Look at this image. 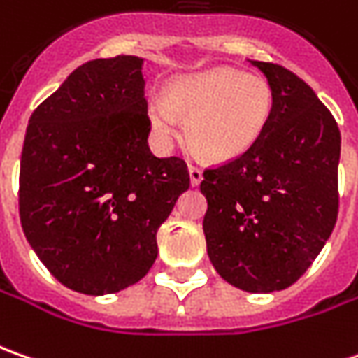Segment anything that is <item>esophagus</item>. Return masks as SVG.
<instances>
[{
  "label": "esophagus",
  "instance_id": "esophagus-1",
  "mask_svg": "<svg viewBox=\"0 0 358 358\" xmlns=\"http://www.w3.org/2000/svg\"><path fill=\"white\" fill-rule=\"evenodd\" d=\"M188 172H190V184L192 186H198L200 182H202V170L198 166H194V164H188Z\"/></svg>",
  "mask_w": 358,
  "mask_h": 358
}]
</instances>
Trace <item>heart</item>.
<instances>
[{
    "label": "heart",
    "mask_w": 358,
    "mask_h": 358,
    "mask_svg": "<svg viewBox=\"0 0 358 358\" xmlns=\"http://www.w3.org/2000/svg\"><path fill=\"white\" fill-rule=\"evenodd\" d=\"M273 113L269 83L238 69L217 67L174 80L166 99L148 103V120L160 141H170L186 120V142L208 160H234L248 152Z\"/></svg>",
    "instance_id": "b5f03b06"
}]
</instances>
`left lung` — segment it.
Masks as SVG:
<instances>
[{
    "label": "left lung",
    "instance_id": "left-lung-1",
    "mask_svg": "<svg viewBox=\"0 0 358 358\" xmlns=\"http://www.w3.org/2000/svg\"><path fill=\"white\" fill-rule=\"evenodd\" d=\"M273 113L248 152L203 170V234L216 271L250 293L293 285L323 250L339 214L341 132L289 69L252 61Z\"/></svg>",
    "mask_w": 358,
    "mask_h": 358
}]
</instances>
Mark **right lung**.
<instances>
[{"instance_id":"right-lung-1","label":"right lung","mask_w":358,"mask_h":358,"mask_svg":"<svg viewBox=\"0 0 358 358\" xmlns=\"http://www.w3.org/2000/svg\"><path fill=\"white\" fill-rule=\"evenodd\" d=\"M142 59L77 67L33 110L19 168V217L39 259L65 287L106 295L141 281L156 231L182 192L186 162L156 158Z\"/></svg>"}]
</instances>
